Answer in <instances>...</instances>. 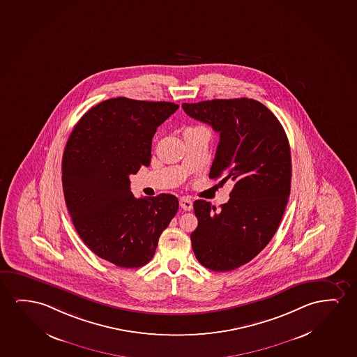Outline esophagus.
Wrapping results in <instances>:
<instances>
[{
    "label": "esophagus",
    "instance_id": "34e87169",
    "mask_svg": "<svg viewBox=\"0 0 357 357\" xmlns=\"http://www.w3.org/2000/svg\"><path fill=\"white\" fill-rule=\"evenodd\" d=\"M180 206H181L183 211H192V208H193V203H192L190 198L182 197L181 199H180Z\"/></svg>",
    "mask_w": 357,
    "mask_h": 357
}]
</instances>
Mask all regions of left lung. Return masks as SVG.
<instances>
[{"label": "left lung", "instance_id": "obj_1", "mask_svg": "<svg viewBox=\"0 0 357 357\" xmlns=\"http://www.w3.org/2000/svg\"><path fill=\"white\" fill-rule=\"evenodd\" d=\"M187 115L219 132L209 177L234 181L230 199L216 211L193 203L198 226L192 248L202 266L229 271L252 261L275 235L291 188V154L282 123L247 98L182 104Z\"/></svg>", "mask_w": 357, "mask_h": 357}]
</instances>
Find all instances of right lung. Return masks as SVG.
<instances>
[{"instance_id":"right-lung-1","label":"right lung","mask_w":357,"mask_h":357,"mask_svg":"<svg viewBox=\"0 0 357 357\" xmlns=\"http://www.w3.org/2000/svg\"><path fill=\"white\" fill-rule=\"evenodd\" d=\"M177 109L167 101L109 99L82 116L66 144L62 186L73 225L115 266H146L178 209L172 195L137 199L130 190V175L151 164L156 128Z\"/></svg>"}]
</instances>
